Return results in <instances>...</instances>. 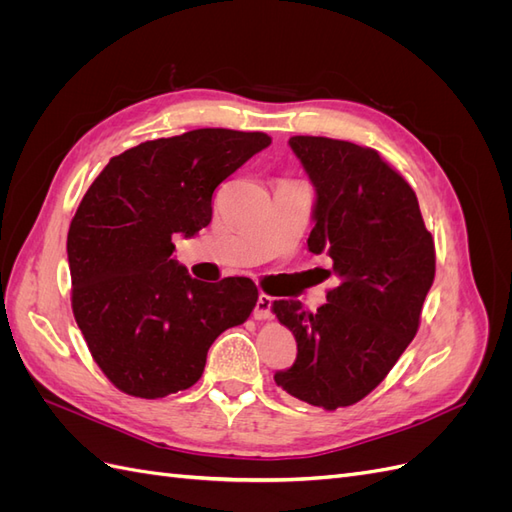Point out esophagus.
Wrapping results in <instances>:
<instances>
[{"mask_svg":"<svg viewBox=\"0 0 512 512\" xmlns=\"http://www.w3.org/2000/svg\"><path fill=\"white\" fill-rule=\"evenodd\" d=\"M271 303L273 299L269 297V294H258V301H256V307H254V318L256 320H269L273 314H271Z\"/></svg>","mask_w":512,"mask_h":512,"instance_id":"obj_1","label":"esophagus"}]
</instances>
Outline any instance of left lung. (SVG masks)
Returning <instances> with one entry per match:
<instances>
[{"instance_id":"1","label":"left lung","mask_w":512,"mask_h":512,"mask_svg":"<svg viewBox=\"0 0 512 512\" xmlns=\"http://www.w3.org/2000/svg\"><path fill=\"white\" fill-rule=\"evenodd\" d=\"M316 188L309 252H327L339 284L318 312L273 301L297 339L277 386L324 410L361 401L414 339L436 275V245L410 183L376 149L327 136H292Z\"/></svg>"}]
</instances>
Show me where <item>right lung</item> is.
<instances>
[{
    "instance_id": "1",
    "label": "right lung",
    "mask_w": 512,
    "mask_h": 512,
    "mask_svg": "<svg viewBox=\"0 0 512 512\" xmlns=\"http://www.w3.org/2000/svg\"><path fill=\"white\" fill-rule=\"evenodd\" d=\"M269 145L265 132L200 128L119 153L89 185L68 230L72 312L121 393L190 389L215 337L250 318V277L200 282L170 256L173 235L205 228L215 188Z\"/></svg>"
}]
</instances>
